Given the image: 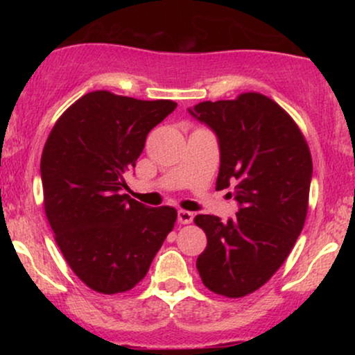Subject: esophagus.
<instances>
[{"mask_svg":"<svg viewBox=\"0 0 355 355\" xmlns=\"http://www.w3.org/2000/svg\"><path fill=\"white\" fill-rule=\"evenodd\" d=\"M178 222L183 223V225H187V223H191V220H193V214L189 210H178Z\"/></svg>","mask_w":355,"mask_h":355,"instance_id":"1","label":"esophagus"}]
</instances>
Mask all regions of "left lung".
<instances>
[{"mask_svg": "<svg viewBox=\"0 0 355 355\" xmlns=\"http://www.w3.org/2000/svg\"><path fill=\"white\" fill-rule=\"evenodd\" d=\"M189 113L217 135V190L232 189L237 217L197 215L207 248L197 268L207 288L239 299L270 279L304 229L312 180L307 141L282 107L260 93L202 101Z\"/></svg>", "mask_w": 355, "mask_h": 355, "instance_id": "left-lung-1", "label": "left lung"}]
</instances>
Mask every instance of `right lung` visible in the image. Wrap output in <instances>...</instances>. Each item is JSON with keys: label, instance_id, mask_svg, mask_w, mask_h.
Returning <instances> with one entry per match:
<instances>
[{"label": "right lung", "instance_id": "obj_1", "mask_svg": "<svg viewBox=\"0 0 355 355\" xmlns=\"http://www.w3.org/2000/svg\"><path fill=\"white\" fill-rule=\"evenodd\" d=\"M177 103L92 92L53 126L42 155L44 211L76 277L100 294L133 288L177 220L120 193L146 135Z\"/></svg>", "mask_w": 355, "mask_h": 355}]
</instances>
